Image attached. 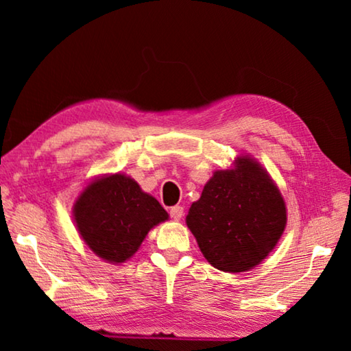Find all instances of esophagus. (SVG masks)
Segmentation results:
<instances>
[{
    "label": "esophagus",
    "mask_w": 351,
    "mask_h": 351,
    "mask_svg": "<svg viewBox=\"0 0 351 351\" xmlns=\"http://www.w3.org/2000/svg\"><path fill=\"white\" fill-rule=\"evenodd\" d=\"M169 213H170L171 219H175V221H180V219H181L182 215H184V209H182L181 206H173V207H170Z\"/></svg>",
    "instance_id": "34e87169"
}]
</instances>
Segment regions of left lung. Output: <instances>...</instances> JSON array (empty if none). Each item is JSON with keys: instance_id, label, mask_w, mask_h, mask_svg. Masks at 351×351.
Wrapping results in <instances>:
<instances>
[{"instance_id": "1", "label": "left lung", "mask_w": 351, "mask_h": 351, "mask_svg": "<svg viewBox=\"0 0 351 351\" xmlns=\"http://www.w3.org/2000/svg\"><path fill=\"white\" fill-rule=\"evenodd\" d=\"M206 260L219 271L257 266L280 239L287 207L274 181L251 158L218 170L186 218Z\"/></svg>"}]
</instances>
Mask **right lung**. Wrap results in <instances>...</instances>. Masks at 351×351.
<instances>
[{
  "label": "right lung",
  "instance_id": "right-lung-1",
  "mask_svg": "<svg viewBox=\"0 0 351 351\" xmlns=\"http://www.w3.org/2000/svg\"><path fill=\"white\" fill-rule=\"evenodd\" d=\"M74 218L83 241L94 254L122 263L138 251L153 226L169 213L138 182L116 173L91 182L77 198Z\"/></svg>",
  "mask_w": 351,
  "mask_h": 351
}]
</instances>
